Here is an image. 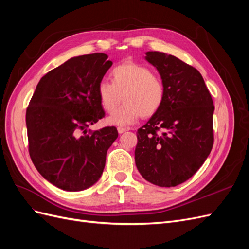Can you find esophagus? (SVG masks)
<instances>
[{"instance_id": "34e87169", "label": "esophagus", "mask_w": 249, "mask_h": 249, "mask_svg": "<svg viewBox=\"0 0 249 249\" xmlns=\"http://www.w3.org/2000/svg\"><path fill=\"white\" fill-rule=\"evenodd\" d=\"M117 131H118L119 134H123V133L126 132L127 129H126V127H124V126H119V127H117Z\"/></svg>"}]
</instances>
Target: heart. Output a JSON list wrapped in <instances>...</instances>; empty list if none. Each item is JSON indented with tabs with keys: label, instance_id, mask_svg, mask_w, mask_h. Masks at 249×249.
<instances>
[{
	"label": "heart",
	"instance_id": "1",
	"mask_svg": "<svg viewBox=\"0 0 249 249\" xmlns=\"http://www.w3.org/2000/svg\"><path fill=\"white\" fill-rule=\"evenodd\" d=\"M111 82L103 80L97 85V97L102 108L112 113L121 101L124 105L107 118L110 125L126 126L141 116L152 117L160 110L165 100V87L160 77L148 67L137 63H124L110 72Z\"/></svg>",
	"mask_w": 249,
	"mask_h": 249
}]
</instances>
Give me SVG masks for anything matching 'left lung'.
Instances as JSON below:
<instances>
[{
  "instance_id": "obj_1",
  "label": "left lung",
  "mask_w": 249,
  "mask_h": 249,
  "mask_svg": "<svg viewBox=\"0 0 249 249\" xmlns=\"http://www.w3.org/2000/svg\"><path fill=\"white\" fill-rule=\"evenodd\" d=\"M145 55L160 73L165 100L137 132L135 163L149 183L175 187L189 179L212 150L213 100L193 66L161 52Z\"/></svg>"
}]
</instances>
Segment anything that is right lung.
Here are the masks:
<instances>
[{
	"instance_id": "1",
	"label": "right lung",
	"mask_w": 249,
	"mask_h": 249,
	"mask_svg": "<svg viewBox=\"0 0 249 249\" xmlns=\"http://www.w3.org/2000/svg\"><path fill=\"white\" fill-rule=\"evenodd\" d=\"M111 65L103 53L71 58L40 79L30 101V157L40 175L60 189L82 191L94 185L118 137L115 126L86 130L105 115L97 85Z\"/></svg>"
}]
</instances>
